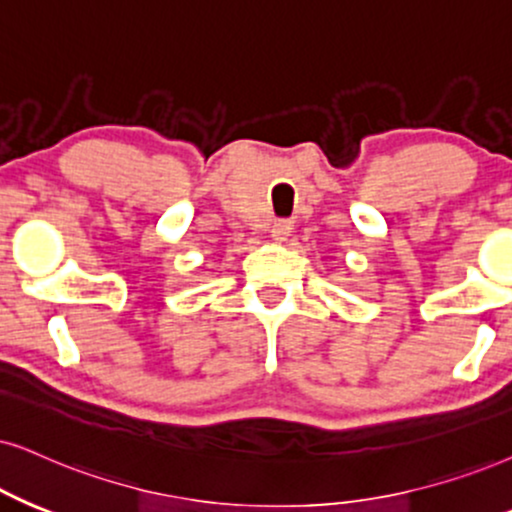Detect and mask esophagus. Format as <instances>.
I'll use <instances>...</instances> for the list:
<instances>
[{"label": "esophagus", "instance_id": "obj_1", "mask_svg": "<svg viewBox=\"0 0 512 512\" xmlns=\"http://www.w3.org/2000/svg\"><path fill=\"white\" fill-rule=\"evenodd\" d=\"M269 234H271V238H274L276 243H283L290 234H293V224H290L288 219H276V222L271 224Z\"/></svg>", "mask_w": 512, "mask_h": 512}]
</instances>
